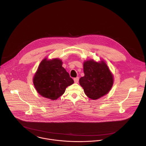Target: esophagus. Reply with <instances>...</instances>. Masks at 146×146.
I'll return each mask as SVG.
<instances>
[{"mask_svg": "<svg viewBox=\"0 0 146 146\" xmlns=\"http://www.w3.org/2000/svg\"><path fill=\"white\" fill-rule=\"evenodd\" d=\"M79 78L78 77H77V78H74V82H75V83H78L79 82Z\"/></svg>", "mask_w": 146, "mask_h": 146, "instance_id": "esophagus-1", "label": "esophagus"}]
</instances>
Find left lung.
I'll return each instance as SVG.
<instances>
[{"label":"left lung","instance_id":"left-lung-1","mask_svg":"<svg viewBox=\"0 0 146 146\" xmlns=\"http://www.w3.org/2000/svg\"><path fill=\"white\" fill-rule=\"evenodd\" d=\"M84 76L79 80L85 94L92 100H97L107 94L113 83V75L104 61L93 60L84 62Z\"/></svg>","mask_w":146,"mask_h":146}]
</instances>
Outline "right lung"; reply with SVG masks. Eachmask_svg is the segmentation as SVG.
<instances>
[{"label": "right lung", "mask_w": 146, "mask_h": 146, "mask_svg": "<svg viewBox=\"0 0 146 146\" xmlns=\"http://www.w3.org/2000/svg\"><path fill=\"white\" fill-rule=\"evenodd\" d=\"M33 83L42 97L56 100L64 93L68 86L74 83V80L63 67L61 60L44 58L34 76Z\"/></svg>", "instance_id": "add662e5"}]
</instances>
